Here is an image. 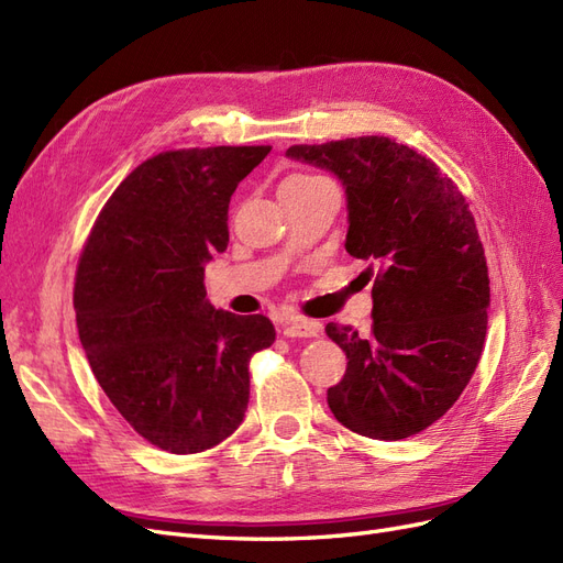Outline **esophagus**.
<instances>
[{
	"label": "esophagus",
	"instance_id": "esophagus-1",
	"mask_svg": "<svg viewBox=\"0 0 563 563\" xmlns=\"http://www.w3.org/2000/svg\"><path fill=\"white\" fill-rule=\"evenodd\" d=\"M319 323L312 321V319H300V317H294V319H286L282 323V331L286 338H317L319 335Z\"/></svg>",
	"mask_w": 563,
	"mask_h": 563
}]
</instances>
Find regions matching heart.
<instances>
[{"label":"heart","mask_w":563,"mask_h":563,"mask_svg":"<svg viewBox=\"0 0 563 563\" xmlns=\"http://www.w3.org/2000/svg\"><path fill=\"white\" fill-rule=\"evenodd\" d=\"M291 178H317V176H291Z\"/></svg>","instance_id":"heart-1"}]
</instances>
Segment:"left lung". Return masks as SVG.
Wrapping results in <instances>:
<instances>
[{
	"label": "left lung",
	"mask_w": 563,
	"mask_h": 563,
	"mask_svg": "<svg viewBox=\"0 0 563 563\" xmlns=\"http://www.w3.org/2000/svg\"><path fill=\"white\" fill-rule=\"evenodd\" d=\"M286 157L343 183L345 249L373 279L366 338L327 323L347 354L329 408L362 437H413L463 395L484 350L488 267L467 201L432 159L385 135L291 145Z\"/></svg>",
	"instance_id": "obj_1"
}]
</instances>
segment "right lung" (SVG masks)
Listing matches in <instances>:
<instances>
[{
  "label": "right lung",
  "mask_w": 563,
  "mask_h": 563,
  "mask_svg": "<svg viewBox=\"0 0 563 563\" xmlns=\"http://www.w3.org/2000/svg\"><path fill=\"white\" fill-rule=\"evenodd\" d=\"M269 150L159 152L119 183L81 251V347L117 411L162 451H207L240 428L251 356L275 343L267 317L216 310L203 286L230 242V197Z\"/></svg>",
  "instance_id": "obj_1"
}]
</instances>
